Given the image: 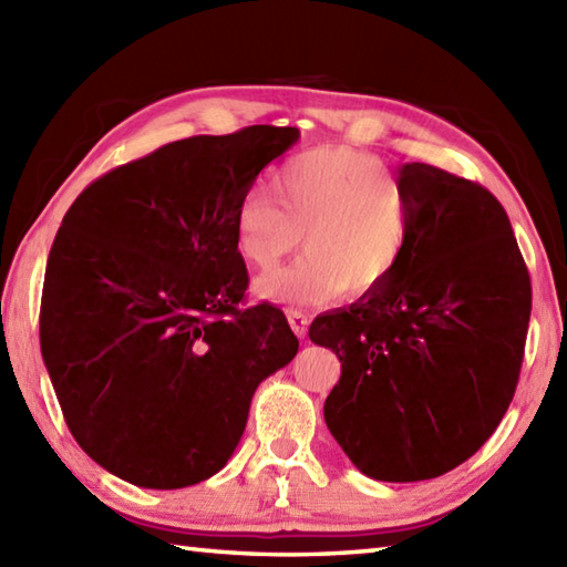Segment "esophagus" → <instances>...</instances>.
<instances>
[{"mask_svg":"<svg viewBox=\"0 0 567 567\" xmlns=\"http://www.w3.org/2000/svg\"><path fill=\"white\" fill-rule=\"evenodd\" d=\"M287 321H290V327H292V331L297 333V339H305L307 329H309V317L305 315V311L287 309Z\"/></svg>","mask_w":567,"mask_h":567,"instance_id":"34e87169","label":"esophagus"}]
</instances>
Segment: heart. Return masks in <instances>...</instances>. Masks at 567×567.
Listing matches in <instances>:
<instances>
[{"instance_id": "obj_1", "label": "heart", "mask_w": 567, "mask_h": 567, "mask_svg": "<svg viewBox=\"0 0 567 567\" xmlns=\"http://www.w3.org/2000/svg\"><path fill=\"white\" fill-rule=\"evenodd\" d=\"M272 194L252 189L234 214L236 248L252 268L272 270L302 244L290 268L262 275L256 292L272 302L319 307L388 287L412 250L414 212L378 155L319 146L272 175Z\"/></svg>"}]
</instances>
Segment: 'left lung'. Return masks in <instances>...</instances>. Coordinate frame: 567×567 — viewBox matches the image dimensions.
Returning <instances> with one entry per match:
<instances>
[{
    "label": "left lung",
    "mask_w": 567,
    "mask_h": 567,
    "mask_svg": "<svg viewBox=\"0 0 567 567\" xmlns=\"http://www.w3.org/2000/svg\"><path fill=\"white\" fill-rule=\"evenodd\" d=\"M414 244L378 295L321 315L309 339L341 360L331 436L382 483L439 477L475 455L519 382L532 280L509 216L483 185L426 163L396 179Z\"/></svg>",
    "instance_id": "left-lung-1"
}]
</instances>
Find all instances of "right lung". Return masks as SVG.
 Listing matches in <instances>:
<instances>
[{"instance_id": "right-lung-1", "label": "right lung", "mask_w": 567, "mask_h": 567, "mask_svg": "<svg viewBox=\"0 0 567 567\" xmlns=\"http://www.w3.org/2000/svg\"><path fill=\"white\" fill-rule=\"evenodd\" d=\"M295 126L192 136L114 167L72 202L48 256L41 353L65 424L131 485L219 473L258 384L297 355L277 307L238 309L234 214Z\"/></svg>"}]
</instances>
